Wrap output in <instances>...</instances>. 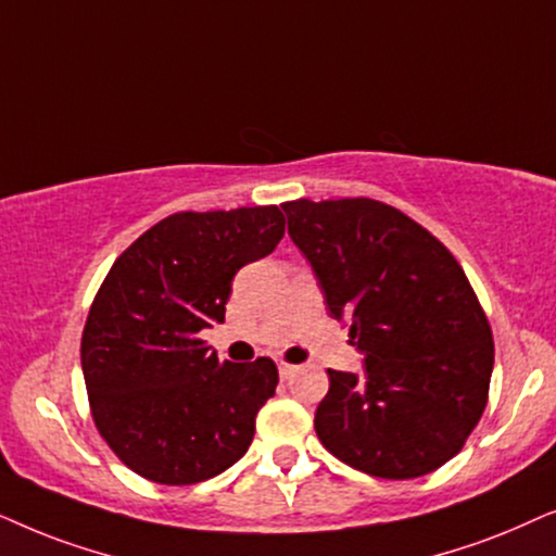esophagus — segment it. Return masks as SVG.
Segmentation results:
<instances>
[{
	"label": "esophagus",
	"mask_w": 556,
	"mask_h": 556,
	"mask_svg": "<svg viewBox=\"0 0 556 556\" xmlns=\"http://www.w3.org/2000/svg\"><path fill=\"white\" fill-rule=\"evenodd\" d=\"M277 368H279V376H282V379H290V376H292L294 371H298V366H292V364H285V361H279Z\"/></svg>",
	"instance_id": "obj_1"
}]
</instances>
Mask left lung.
<instances>
[{
  "instance_id": "obj_1",
  "label": "left lung",
  "mask_w": 556,
  "mask_h": 556,
  "mask_svg": "<svg viewBox=\"0 0 556 556\" xmlns=\"http://www.w3.org/2000/svg\"><path fill=\"white\" fill-rule=\"evenodd\" d=\"M282 208L330 317L364 355L361 376L328 368L317 438L376 478L438 470L476 429L493 374L491 325L460 264L409 216L371 198Z\"/></svg>"
}]
</instances>
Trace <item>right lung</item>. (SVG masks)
Here are the masks:
<instances>
[{"instance_id":"obj_1","label":"right lung","mask_w":556,"mask_h":556,"mask_svg":"<svg viewBox=\"0 0 556 556\" xmlns=\"http://www.w3.org/2000/svg\"><path fill=\"white\" fill-rule=\"evenodd\" d=\"M282 236L277 205L175 213L109 269L80 366L101 438L142 478L201 483L247 455L277 366L220 364L201 330L224 323L236 271L271 254Z\"/></svg>"}]
</instances>
